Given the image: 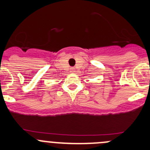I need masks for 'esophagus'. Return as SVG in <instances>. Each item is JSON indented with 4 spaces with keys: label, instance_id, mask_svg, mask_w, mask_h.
<instances>
[{
    "label": "esophagus",
    "instance_id": "obj_1",
    "mask_svg": "<svg viewBox=\"0 0 150 150\" xmlns=\"http://www.w3.org/2000/svg\"><path fill=\"white\" fill-rule=\"evenodd\" d=\"M70 70H71V72H75V68L72 67V68H71V69H70Z\"/></svg>",
    "mask_w": 150,
    "mask_h": 150
}]
</instances>
